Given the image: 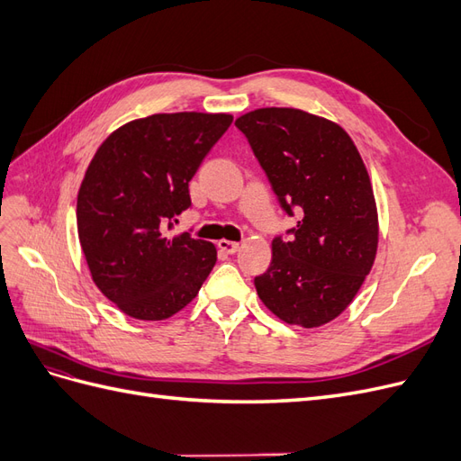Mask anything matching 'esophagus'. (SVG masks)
<instances>
[{
    "instance_id": "esophagus-1",
    "label": "esophagus",
    "mask_w": 461,
    "mask_h": 461,
    "mask_svg": "<svg viewBox=\"0 0 461 461\" xmlns=\"http://www.w3.org/2000/svg\"><path fill=\"white\" fill-rule=\"evenodd\" d=\"M217 246H219L221 252H225V254H236V252H239V248H240L239 242H232V240H219Z\"/></svg>"
}]
</instances>
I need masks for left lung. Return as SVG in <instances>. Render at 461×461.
<instances>
[{"label": "left lung", "instance_id": "8db88e82", "mask_svg": "<svg viewBox=\"0 0 461 461\" xmlns=\"http://www.w3.org/2000/svg\"><path fill=\"white\" fill-rule=\"evenodd\" d=\"M288 215L269 269L254 278L259 300L288 325L313 329L356 298L379 246L369 173L340 124L302 109L263 107L236 119Z\"/></svg>", "mask_w": 461, "mask_h": 461}]
</instances>
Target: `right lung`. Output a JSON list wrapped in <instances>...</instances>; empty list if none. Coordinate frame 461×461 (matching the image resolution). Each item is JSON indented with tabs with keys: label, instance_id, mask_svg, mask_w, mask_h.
<instances>
[{
	"label": "right lung",
	"instance_id": "right-lung-1",
	"mask_svg": "<svg viewBox=\"0 0 461 461\" xmlns=\"http://www.w3.org/2000/svg\"><path fill=\"white\" fill-rule=\"evenodd\" d=\"M230 122L229 113L149 115L111 132L92 158L77 200L78 240L95 286L129 317L175 315L212 273L215 246L169 229Z\"/></svg>",
	"mask_w": 461,
	"mask_h": 461
}]
</instances>
